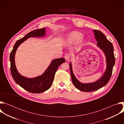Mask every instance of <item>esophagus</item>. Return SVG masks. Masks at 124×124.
I'll return each instance as SVG.
<instances>
[{
  "label": "esophagus",
  "instance_id": "34e87169",
  "mask_svg": "<svg viewBox=\"0 0 124 124\" xmlns=\"http://www.w3.org/2000/svg\"><path fill=\"white\" fill-rule=\"evenodd\" d=\"M70 55L69 54H66L65 55V59H66L67 61L69 60L70 59Z\"/></svg>",
  "mask_w": 124,
  "mask_h": 124
}]
</instances>
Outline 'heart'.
I'll return each instance as SVG.
<instances>
[{"mask_svg":"<svg viewBox=\"0 0 124 124\" xmlns=\"http://www.w3.org/2000/svg\"><path fill=\"white\" fill-rule=\"evenodd\" d=\"M82 38V34L77 31H73L67 35L66 43L69 45H77L81 41Z\"/></svg>","mask_w":124,"mask_h":124,"instance_id":"heart-1","label":"heart"}]
</instances>
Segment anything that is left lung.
Listing matches in <instances>:
<instances>
[{"mask_svg": "<svg viewBox=\"0 0 124 124\" xmlns=\"http://www.w3.org/2000/svg\"><path fill=\"white\" fill-rule=\"evenodd\" d=\"M95 39L97 42V46L104 52L107 62V69L102 76L97 81L93 83H82L79 81L75 76L72 63H70V75L72 82L78 90L83 92H92L97 90L107 84L111 78L113 67L115 64V58L112 44L108 41L105 35L100 31L94 30Z\"/></svg>", "mask_w": 124, "mask_h": 124, "instance_id": "left-lung-1", "label": "left lung"}]
</instances>
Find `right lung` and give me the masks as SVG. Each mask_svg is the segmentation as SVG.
<instances>
[{"instance_id":"1","label":"right lung","mask_w":124,"mask_h":124,"mask_svg":"<svg viewBox=\"0 0 124 124\" xmlns=\"http://www.w3.org/2000/svg\"><path fill=\"white\" fill-rule=\"evenodd\" d=\"M45 34L46 28L30 32L24 37L16 42L10 55L11 73L14 80L24 89L32 93H41L48 90L52 84L58 67L65 62V60L63 58L54 59L42 75L34 78H30L22 76L17 72L15 61V54L17 47L28 38L44 37Z\"/></svg>"}]
</instances>
